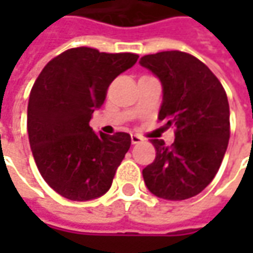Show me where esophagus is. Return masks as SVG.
<instances>
[{
	"label": "esophagus",
	"instance_id": "34e87169",
	"mask_svg": "<svg viewBox=\"0 0 253 253\" xmlns=\"http://www.w3.org/2000/svg\"><path fill=\"white\" fill-rule=\"evenodd\" d=\"M143 141L139 135H131V142L133 143V145H136V143H141V142Z\"/></svg>",
	"mask_w": 253,
	"mask_h": 253
}]
</instances>
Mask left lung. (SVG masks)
Listing matches in <instances>:
<instances>
[{
    "label": "left lung",
    "mask_w": 253,
    "mask_h": 253,
    "mask_svg": "<svg viewBox=\"0 0 253 253\" xmlns=\"http://www.w3.org/2000/svg\"><path fill=\"white\" fill-rule=\"evenodd\" d=\"M162 83L159 120L174 126V142L152 139L156 158L142 170L146 187L165 200L197 196L212 181L229 141V105L224 87L197 57L179 50L141 57Z\"/></svg>",
    "instance_id": "left-lung-1"
}]
</instances>
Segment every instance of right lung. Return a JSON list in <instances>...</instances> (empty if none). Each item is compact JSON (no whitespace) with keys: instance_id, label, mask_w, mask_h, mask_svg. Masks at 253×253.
Returning a JSON list of instances; mask_svg holds the SVG:
<instances>
[{"instance_id":"obj_1","label":"right lung","mask_w":253,"mask_h":253,"mask_svg":"<svg viewBox=\"0 0 253 253\" xmlns=\"http://www.w3.org/2000/svg\"><path fill=\"white\" fill-rule=\"evenodd\" d=\"M138 57L73 47L52 59L36 79L28 102L29 143L44 181L66 199L87 201L111 187L131 136L95 133L90 120L112 80Z\"/></svg>"}]
</instances>
